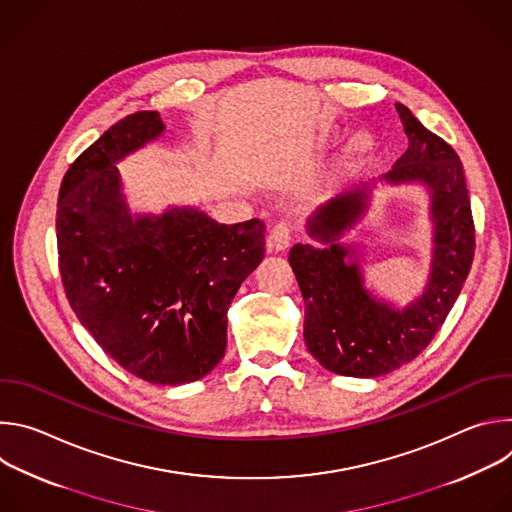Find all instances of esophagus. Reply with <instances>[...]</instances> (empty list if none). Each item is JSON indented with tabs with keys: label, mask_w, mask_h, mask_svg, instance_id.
Segmentation results:
<instances>
[{
	"label": "esophagus",
	"mask_w": 512,
	"mask_h": 512,
	"mask_svg": "<svg viewBox=\"0 0 512 512\" xmlns=\"http://www.w3.org/2000/svg\"><path fill=\"white\" fill-rule=\"evenodd\" d=\"M291 243V229L287 223H277L269 235H267V251L269 253H281Z\"/></svg>",
	"instance_id": "34e87169"
}]
</instances>
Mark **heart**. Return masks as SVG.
Returning <instances> with one entry per match:
<instances>
[{"label": "heart", "instance_id": "obj_1", "mask_svg": "<svg viewBox=\"0 0 512 512\" xmlns=\"http://www.w3.org/2000/svg\"><path fill=\"white\" fill-rule=\"evenodd\" d=\"M332 135V133H330ZM371 135L364 133V131H356L344 145V152H342V164L350 166L354 164L358 158H362L371 150Z\"/></svg>", "mask_w": 512, "mask_h": 512}]
</instances>
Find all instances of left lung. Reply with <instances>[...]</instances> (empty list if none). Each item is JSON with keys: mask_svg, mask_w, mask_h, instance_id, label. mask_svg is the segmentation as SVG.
Returning a JSON list of instances; mask_svg holds the SVG:
<instances>
[{"mask_svg": "<svg viewBox=\"0 0 512 512\" xmlns=\"http://www.w3.org/2000/svg\"><path fill=\"white\" fill-rule=\"evenodd\" d=\"M395 107L409 148L381 182L421 184L429 194L433 253L423 294L405 308L379 300L364 287L358 247L342 243L367 212L373 184L316 210L308 235L322 247L298 243L289 251L306 304V346L324 369L344 377L375 379L419 356L454 308L474 259V221L458 154L405 105Z\"/></svg>", "mask_w": 512, "mask_h": 512, "instance_id": "left-lung-1", "label": "left lung"}]
</instances>
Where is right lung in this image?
Wrapping results in <instances>:
<instances>
[{"mask_svg": "<svg viewBox=\"0 0 512 512\" xmlns=\"http://www.w3.org/2000/svg\"><path fill=\"white\" fill-rule=\"evenodd\" d=\"M164 129L158 111H137L72 162L56 241L66 298L97 344L143 381L184 385L225 356L227 312L263 261L265 225H221L192 206L133 216L117 162Z\"/></svg>", "mask_w": 512, "mask_h": 512, "instance_id": "add662e5", "label": "right lung"}]
</instances>
